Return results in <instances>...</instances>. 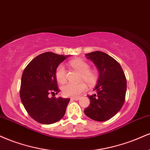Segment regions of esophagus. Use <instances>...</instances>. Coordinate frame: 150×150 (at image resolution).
<instances>
[{
  "label": "esophagus",
  "mask_w": 150,
  "mask_h": 150,
  "mask_svg": "<svg viewBox=\"0 0 150 150\" xmlns=\"http://www.w3.org/2000/svg\"><path fill=\"white\" fill-rule=\"evenodd\" d=\"M70 99L71 100H75V101H77L80 99V97H71L70 98Z\"/></svg>",
  "instance_id": "1"
}]
</instances>
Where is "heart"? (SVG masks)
<instances>
[{
    "mask_svg": "<svg viewBox=\"0 0 150 150\" xmlns=\"http://www.w3.org/2000/svg\"><path fill=\"white\" fill-rule=\"evenodd\" d=\"M70 65L81 73L80 80L85 81L89 85H94L97 81L95 72L89 70V65L85 61L75 59L70 61ZM56 77L58 82L63 83L66 80V70L63 65H59L56 70ZM87 89V85L84 82L77 84L68 83L62 87V92L65 97H77Z\"/></svg>",
    "mask_w": 150,
    "mask_h": 150,
    "instance_id": "1",
    "label": "heart"
}]
</instances>
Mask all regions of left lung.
<instances>
[{"label":"left lung","mask_w":150,"mask_h":150,"mask_svg":"<svg viewBox=\"0 0 150 150\" xmlns=\"http://www.w3.org/2000/svg\"><path fill=\"white\" fill-rule=\"evenodd\" d=\"M99 71L96 94L88 96L90 104L84 111L85 115L97 121L111 118L120 111L125 101L127 82L121 66L114 58L102 51L85 54Z\"/></svg>","instance_id":"1"}]
</instances>
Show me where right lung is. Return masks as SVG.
Instances as JSON below:
<instances>
[{"instance_id": "add662e5", "label": "right lung", "mask_w": 150, "mask_h": 150, "mask_svg": "<svg viewBox=\"0 0 150 150\" xmlns=\"http://www.w3.org/2000/svg\"><path fill=\"white\" fill-rule=\"evenodd\" d=\"M70 56L46 52L34 58L24 70L20 86V99L28 114L42 124H52L64 116L70 99L49 97L60 90L56 68Z\"/></svg>"}]
</instances>
